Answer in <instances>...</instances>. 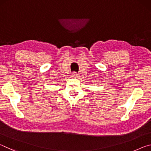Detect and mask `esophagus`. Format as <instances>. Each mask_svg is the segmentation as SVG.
Segmentation results:
<instances>
[{
	"mask_svg": "<svg viewBox=\"0 0 151 151\" xmlns=\"http://www.w3.org/2000/svg\"><path fill=\"white\" fill-rule=\"evenodd\" d=\"M77 76H78V73H76V72H73L72 73V76H73V77L76 78V77H77Z\"/></svg>",
	"mask_w": 151,
	"mask_h": 151,
	"instance_id": "34e87169",
	"label": "esophagus"
}]
</instances>
